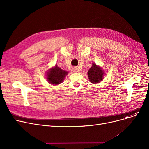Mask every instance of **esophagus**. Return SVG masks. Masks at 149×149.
<instances>
[{"label": "esophagus", "instance_id": "esophagus-1", "mask_svg": "<svg viewBox=\"0 0 149 149\" xmlns=\"http://www.w3.org/2000/svg\"><path fill=\"white\" fill-rule=\"evenodd\" d=\"M72 70H73V71H74V72H78V69H77V68H76V67H74V68H72Z\"/></svg>", "mask_w": 149, "mask_h": 149}]
</instances>
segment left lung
Masks as SVG:
<instances>
[{"label":"left lung","mask_w":149,"mask_h":149,"mask_svg":"<svg viewBox=\"0 0 149 149\" xmlns=\"http://www.w3.org/2000/svg\"><path fill=\"white\" fill-rule=\"evenodd\" d=\"M90 81L92 83H98L103 79V72L102 69L95 64H93L88 72Z\"/></svg>","instance_id":"obj_1"}]
</instances>
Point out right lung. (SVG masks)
Returning <instances> with one entry per match:
<instances>
[{
  "mask_svg": "<svg viewBox=\"0 0 149 149\" xmlns=\"http://www.w3.org/2000/svg\"><path fill=\"white\" fill-rule=\"evenodd\" d=\"M68 74L67 71L62 70L57 65L55 68L49 69V71L47 74V79L49 83L52 84L57 85L63 81L66 75Z\"/></svg>",
  "mask_w": 149,
  "mask_h": 149,
  "instance_id": "add662e5",
  "label": "right lung"
}]
</instances>
